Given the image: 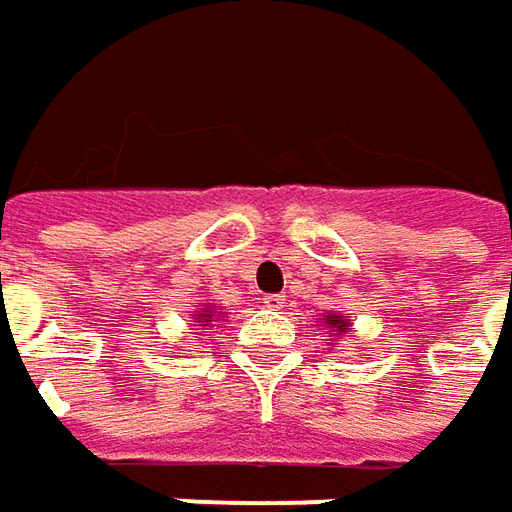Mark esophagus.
Segmentation results:
<instances>
[{
	"mask_svg": "<svg viewBox=\"0 0 512 512\" xmlns=\"http://www.w3.org/2000/svg\"><path fill=\"white\" fill-rule=\"evenodd\" d=\"M265 307H270V310H282V307H285V296L270 293V296H265Z\"/></svg>",
	"mask_w": 512,
	"mask_h": 512,
	"instance_id": "34e87169",
	"label": "esophagus"
}]
</instances>
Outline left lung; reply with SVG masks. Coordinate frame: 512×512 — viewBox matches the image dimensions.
<instances>
[{"instance_id":"1","label":"left lung","mask_w":512,"mask_h":512,"mask_svg":"<svg viewBox=\"0 0 512 512\" xmlns=\"http://www.w3.org/2000/svg\"><path fill=\"white\" fill-rule=\"evenodd\" d=\"M325 322L327 327H333V333H347V330H350V322H347L344 316H336V313H330Z\"/></svg>"}]
</instances>
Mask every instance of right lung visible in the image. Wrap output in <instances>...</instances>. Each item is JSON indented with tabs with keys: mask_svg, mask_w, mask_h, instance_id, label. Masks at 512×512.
Segmentation results:
<instances>
[{
	"mask_svg": "<svg viewBox=\"0 0 512 512\" xmlns=\"http://www.w3.org/2000/svg\"><path fill=\"white\" fill-rule=\"evenodd\" d=\"M210 316H213V310H210V307H199V310H196V319H199V322H205L202 327H207V322H213Z\"/></svg>",
	"mask_w": 512,
	"mask_h": 512,
	"instance_id": "1",
	"label": "right lung"
}]
</instances>
